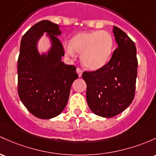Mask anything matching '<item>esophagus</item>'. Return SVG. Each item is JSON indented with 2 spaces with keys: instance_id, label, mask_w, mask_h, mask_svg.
I'll use <instances>...</instances> for the list:
<instances>
[{
  "instance_id": "1",
  "label": "esophagus",
  "mask_w": 156,
  "mask_h": 156,
  "mask_svg": "<svg viewBox=\"0 0 156 156\" xmlns=\"http://www.w3.org/2000/svg\"><path fill=\"white\" fill-rule=\"evenodd\" d=\"M76 72H77V73H78V76L81 77V75H82V73H83V71H82V69H81V68H79V67L77 68V69H76Z\"/></svg>"
}]
</instances>
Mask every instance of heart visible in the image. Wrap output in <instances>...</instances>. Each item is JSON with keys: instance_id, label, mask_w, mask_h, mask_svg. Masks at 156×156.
Here are the masks:
<instances>
[{"instance_id": "b5f03b06", "label": "heart", "mask_w": 156, "mask_h": 156, "mask_svg": "<svg viewBox=\"0 0 156 156\" xmlns=\"http://www.w3.org/2000/svg\"><path fill=\"white\" fill-rule=\"evenodd\" d=\"M114 39L107 31L79 32L64 45L65 52L73 56L81 53L82 64L90 69H98L107 64L112 56Z\"/></svg>"}]
</instances>
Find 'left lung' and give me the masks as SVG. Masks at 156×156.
<instances>
[{
  "instance_id": "obj_1",
  "label": "left lung",
  "mask_w": 156,
  "mask_h": 156,
  "mask_svg": "<svg viewBox=\"0 0 156 156\" xmlns=\"http://www.w3.org/2000/svg\"><path fill=\"white\" fill-rule=\"evenodd\" d=\"M118 44L111 59L100 69L83 72L87 101L95 115L112 118L129 107L135 96L138 60L134 42L124 31L113 27Z\"/></svg>"
}]
</instances>
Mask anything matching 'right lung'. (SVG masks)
<instances>
[{"label": "right lung", "mask_w": 156, "mask_h": 156, "mask_svg": "<svg viewBox=\"0 0 156 156\" xmlns=\"http://www.w3.org/2000/svg\"><path fill=\"white\" fill-rule=\"evenodd\" d=\"M47 32L52 46L47 53L37 51L38 40ZM59 26L47 20L35 23L23 35L18 60V92L20 101L35 117L49 119L61 113L67 104L76 67L61 61L64 47L58 38Z\"/></svg>", "instance_id": "obj_1"}]
</instances>
